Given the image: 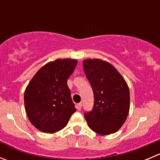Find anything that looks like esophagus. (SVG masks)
<instances>
[{
    "mask_svg": "<svg viewBox=\"0 0 160 160\" xmlns=\"http://www.w3.org/2000/svg\"><path fill=\"white\" fill-rule=\"evenodd\" d=\"M82 108V104L81 103H79V104H77V109L78 111H80Z\"/></svg>",
    "mask_w": 160,
    "mask_h": 160,
    "instance_id": "1",
    "label": "esophagus"
}]
</instances>
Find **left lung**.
I'll use <instances>...</instances> for the list:
<instances>
[{
    "label": "left lung",
    "mask_w": 160,
    "mask_h": 160,
    "mask_svg": "<svg viewBox=\"0 0 160 160\" xmlns=\"http://www.w3.org/2000/svg\"><path fill=\"white\" fill-rule=\"evenodd\" d=\"M83 67L94 95L93 109L84 114L88 126L99 135L114 133L129 112L128 84L114 66L102 59H84Z\"/></svg>",
    "instance_id": "1"
}]
</instances>
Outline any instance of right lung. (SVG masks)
I'll return each mask as SVG.
<instances>
[{
	"mask_svg": "<svg viewBox=\"0 0 160 160\" xmlns=\"http://www.w3.org/2000/svg\"><path fill=\"white\" fill-rule=\"evenodd\" d=\"M78 61L57 59L43 66L35 74L24 94L30 122L45 133H56L67 126L77 111L67 86V80Z\"/></svg>",
	"mask_w": 160,
	"mask_h": 160,
	"instance_id": "add662e5",
	"label": "right lung"
}]
</instances>
